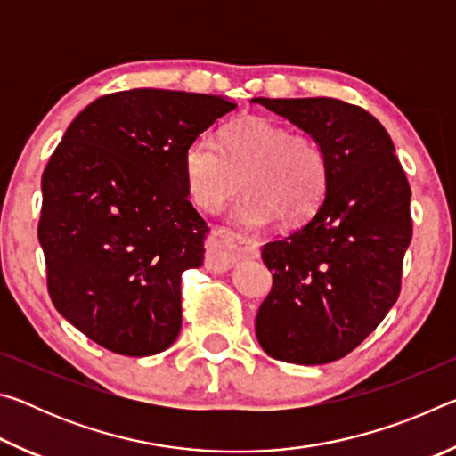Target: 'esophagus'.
Segmentation results:
<instances>
[{
    "instance_id": "1",
    "label": "esophagus",
    "mask_w": 456,
    "mask_h": 456,
    "mask_svg": "<svg viewBox=\"0 0 456 456\" xmlns=\"http://www.w3.org/2000/svg\"><path fill=\"white\" fill-rule=\"evenodd\" d=\"M211 237L213 249L209 251V257H207L209 269H229L235 265V261L256 256L257 251V245L251 239H245L229 229L215 227L211 231Z\"/></svg>"
}]
</instances>
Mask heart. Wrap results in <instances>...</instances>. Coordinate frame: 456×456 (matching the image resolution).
Listing matches in <instances>:
<instances>
[{
  "label": "heart",
  "mask_w": 456,
  "mask_h": 456,
  "mask_svg": "<svg viewBox=\"0 0 456 456\" xmlns=\"http://www.w3.org/2000/svg\"><path fill=\"white\" fill-rule=\"evenodd\" d=\"M183 176L200 211H219L241 179L245 195L231 219L245 227H264L275 219L299 225L320 209L330 165L314 136L267 118H247L223 130L219 149L205 136L189 142Z\"/></svg>",
  "instance_id": "obj_1"
}]
</instances>
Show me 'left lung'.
I'll use <instances>...</instances> for the list:
<instances>
[{
    "instance_id": "1",
    "label": "left lung",
    "mask_w": 456,
    "mask_h": 456,
    "mask_svg": "<svg viewBox=\"0 0 456 456\" xmlns=\"http://www.w3.org/2000/svg\"><path fill=\"white\" fill-rule=\"evenodd\" d=\"M322 144L330 165L314 217L261 249L273 275L256 336L267 356L328 364L372 334L400 293L412 239L411 184L390 134L336 98H253Z\"/></svg>"
}]
</instances>
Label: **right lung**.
<instances>
[{
	"label": "right lung",
	"mask_w": 456,
	"mask_h": 456,
	"mask_svg": "<svg viewBox=\"0 0 456 456\" xmlns=\"http://www.w3.org/2000/svg\"><path fill=\"white\" fill-rule=\"evenodd\" d=\"M237 104L136 88L94 100L42 175L37 239L52 304L92 342L152 356L181 331V275L209 227L189 200L183 152Z\"/></svg>",
	"instance_id": "right-lung-1"
}]
</instances>
